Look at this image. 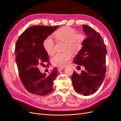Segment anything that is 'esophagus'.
<instances>
[{"label":"esophagus","mask_w":121,"mask_h":121,"mask_svg":"<svg viewBox=\"0 0 121 121\" xmlns=\"http://www.w3.org/2000/svg\"><path fill=\"white\" fill-rule=\"evenodd\" d=\"M63 69H64V68H58V71H59V72H60V71H61V70H63Z\"/></svg>","instance_id":"esophagus-1"}]
</instances>
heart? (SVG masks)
I'll use <instances>...</instances> for the list:
<instances>
[{
    "label": "heart",
    "mask_w": 121,
    "mask_h": 121,
    "mask_svg": "<svg viewBox=\"0 0 121 121\" xmlns=\"http://www.w3.org/2000/svg\"><path fill=\"white\" fill-rule=\"evenodd\" d=\"M58 41L65 43L64 52L58 53L52 58V63L56 67H64L67 65L72 57L73 53L79 52L82 48L85 37L83 34H77V31L72 28L65 26L60 28L54 33ZM54 43L50 36L47 37L43 42V47L47 54L54 53Z\"/></svg>",
    "instance_id": "obj_1"
}]
</instances>
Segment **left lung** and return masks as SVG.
Returning <instances> with one entry per match:
<instances>
[{"label":"left lung","mask_w":121,"mask_h":121,"mask_svg":"<svg viewBox=\"0 0 121 121\" xmlns=\"http://www.w3.org/2000/svg\"><path fill=\"white\" fill-rule=\"evenodd\" d=\"M82 26L87 38L73 62L82 65L85 69L80 74L74 71L72 81L77 92L87 96L95 92L104 81L107 51L103 39L97 31L87 25Z\"/></svg>","instance_id":"left-lung-1"}]
</instances>
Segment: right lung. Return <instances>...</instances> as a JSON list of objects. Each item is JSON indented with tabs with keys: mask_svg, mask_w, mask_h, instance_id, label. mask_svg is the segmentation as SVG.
Masks as SVG:
<instances>
[{
	"mask_svg": "<svg viewBox=\"0 0 121 121\" xmlns=\"http://www.w3.org/2000/svg\"><path fill=\"white\" fill-rule=\"evenodd\" d=\"M58 27L33 26L26 29L16 42V61L20 77L25 88L32 94L44 96L53 90V82L57 76L56 69L47 75L40 72L38 66L48 61L43 42Z\"/></svg>",
	"mask_w": 121,
	"mask_h": 121,
	"instance_id": "add662e5",
	"label": "right lung"
}]
</instances>
